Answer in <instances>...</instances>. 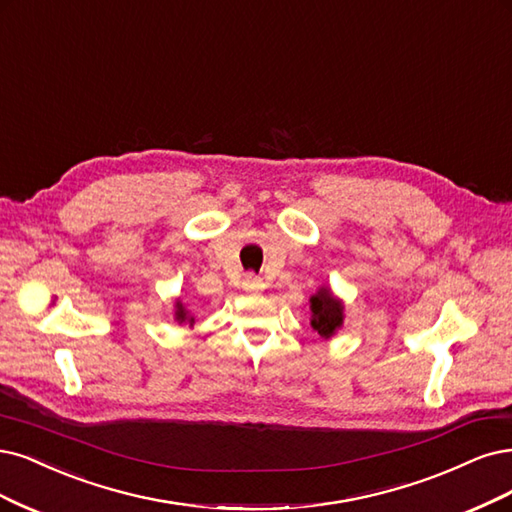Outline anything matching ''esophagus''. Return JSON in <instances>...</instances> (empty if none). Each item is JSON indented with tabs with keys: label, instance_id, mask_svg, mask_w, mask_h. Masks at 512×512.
<instances>
[{
	"label": "esophagus",
	"instance_id": "obj_1",
	"mask_svg": "<svg viewBox=\"0 0 512 512\" xmlns=\"http://www.w3.org/2000/svg\"><path fill=\"white\" fill-rule=\"evenodd\" d=\"M243 288H245V292L258 294V292L264 290V284H262L260 277H256V275L250 273V275H245V279H243Z\"/></svg>",
	"mask_w": 512,
	"mask_h": 512
}]
</instances>
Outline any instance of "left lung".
Instances as JSON below:
<instances>
[{
	"label": "left lung",
	"mask_w": 512,
	"mask_h": 512,
	"mask_svg": "<svg viewBox=\"0 0 512 512\" xmlns=\"http://www.w3.org/2000/svg\"><path fill=\"white\" fill-rule=\"evenodd\" d=\"M311 309V328L320 334L322 339H332L343 326L345 320V303L330 290V286L317 288V292L309 298Z\"/></svg>",
	"instance_id": "1"
}]
</instances>
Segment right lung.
I'll use <instances>...</instances> for the list:
<instances>
[{"instance_id":"obj_1","label":"right lung","mask_w":512,"mask_h":512,"mask_svg":"<svg viewBox=\"0 0 512 512\" xmlns=\"http://www.w3.org/2000/svg\"><path fill=\"white\" fill-rule=\"evenodd\" d=\"M173 320L178 322L180 326L182 324H188V326H195V315H192L186 305L182 303V298H175V305H173Z\"/></svg>"}]
</instances>
